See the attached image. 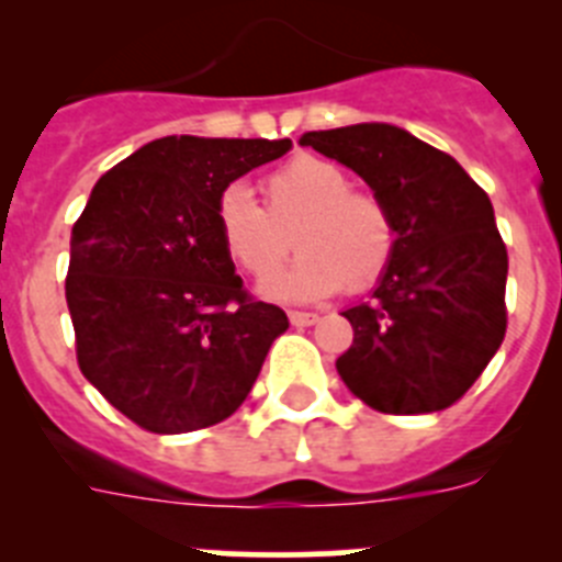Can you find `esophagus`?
I'll return each instance as SVG.
<instances>
[{
    "mask_svg": "<svg viewBox=\"0 0 562 562\" xmlns=\"http://www.w3.org/2000/svg\"><path fill=\"white\" fill-rule=\"evenodd\" d=\"M317 321H321V317H317L315 312H297V310L290 312V324L292 326H315Z\"/></svg>",
    "mask_w": 562,
    "mask_h": 562,
    "instance_id": "34e87169",
    "label": "esophagus"
}]
</instances>
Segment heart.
Masks as SVG:
<instances>
[{
	"label": "heart",
	"mask_w": 562,
	"mask_h": 562,
	"mask_svg": "<svg viewBox=\"0 0 562 562\" xmlns=\"http://www.w3.org/2000/svg\"><path fill=\"white\" fill-rule=\"evenodd\" d=\"M267 211L245 186L216 200L222 247L256 281H267L290 256V233L301 250L286 276L265 286L281 301H321L342 286L366 290L394 256V220L376 196L351 191L349 173L321 157H295L265 180Z\"/></svg>",
	"instance_id": "1"
}]
</instances>
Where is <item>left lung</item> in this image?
I'll use <instances>...</instances> for the list:
<instances>
[{
	"label": "left lung",
	"mask_w": 562,
	"mask_h": 562,
	"mask_svg": "<svg viewBox=\"0 0 562 562\" xmlns=\"http://www.w3.org/2000/svg\"><path fill=\"white\" fill-rule=\"evenodd\" d=\"M369 182L394 220V256L337 357L346 389L380 414H434L467 394L506 335V245L493 202L439 148L389 123L306 132Z\"/></svg>",
	"instance_id": "1"
}]
</instances>
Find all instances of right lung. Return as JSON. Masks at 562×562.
Here are the masks:
<instances>
[{
    "mask_svg": "<svg viewBox=\"0 0 562 562\" xmlns=\"http://www.w3.org/2000/svg\"><path fill=\"white\" fill-rule=\"evenodd\" d=\"M290 140L160 137L95 182L69 238L67 306L81 374L151 434L236 414L284 310L250 297L216 231V200Z\"/></svg>",
    "mask_w": 562,
    "mask_h": 562,
    "instance_id": "obj_1",
    "label": "right lung"
}]
</instances>
